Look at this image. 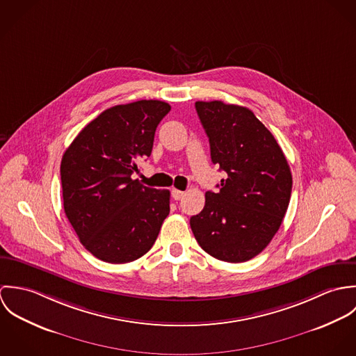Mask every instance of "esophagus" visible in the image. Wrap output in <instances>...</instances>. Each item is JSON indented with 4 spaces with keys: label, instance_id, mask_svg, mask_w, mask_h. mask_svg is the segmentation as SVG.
I'll return each mask as SVG.
<instances>
[{
    "label": "esophagus",
    "instance_id": "1",
    "mask_svg": "<svg viewBox=\"0 0 356 356\" xmlns=\"http://www.w3.org/2000/svg\"><path fill=\"white\" fill-rule=\"evenodd\" d=\"M171 196H172V199H174V200H181V199L185 196V192L178 191V189H172Z\"/></svg>",
    "mask_w": 356,
    "mask_h": 356
}]
</instances>
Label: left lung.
I'll return each mask as SVG.
<instances>
[{"mask_svg":"<svg viewBox=\"0 0 356 356\" xmlns=\"http://www.w3.org/2000/svg\"><path fill=\"white\" fill-rule=\"evenodd\" d=\"M211 160L227 177L205 193L203 211L191 218L199 245L215 259L240 263L260 254L288 209L292 174L274 136L245 106L197 102Z\"/></svg>","mask_w":356,"mask_h":356,"instance_id":"left-lung-1","label":"left lung"}]
</instances>
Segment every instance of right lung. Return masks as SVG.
Wrapping results in <instances>:
<instances>
[{"label": "right lung", "instance_id": "right-lung-1", "mask_svg": "<svg viewBox=\"0 0 356 356\" xmlns=\"http://www.w3.org/2000/svg\"><path fill=\"white\" fill-rule=\"evenodd\" d=\"M171 106L159 100L115 105L93 119L63 154L64 212L82 245L108 263L152 248L170 213V192L133 179L151 156L154 131Z\"/></svg>", "mask_w": 356, "mask_h": 356}]
</instances>
